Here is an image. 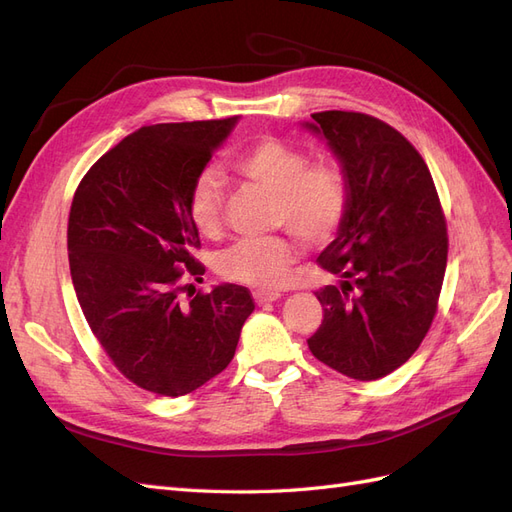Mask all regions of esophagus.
Listing matches in <instances>:
<instances>
[{"mask_svg": "<svg viewBox=\"0 0 512 512\" xmlns=\"http://www.w3.org/2000/svg\"><path fill=\"white\" fill-rule=\"evenodd\" d=\"M280 297H282V294L275 292V290H254V301H256L258 305L273 303V301H277Z\"/></svg>", "mask_w": 512, "mask_h": 512, "instance_id": "obj_1", "label": "esophagus"}]
</instances>
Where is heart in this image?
Wrapping results in <instances>:
<instances>
[{
    "label": "heart",
    "instance_id": "1",
    "mask_svg": "<svg viewBox=\"0 0 512 512\" xmlns=\"http://www.w3.org/2000/svg\"><path fill=\"white\" fill-rule=\"evenodd\" d=\"M245 179L277 196V224L305 243L329 241L348 211V183L333 164L312 166L307 153L280 138H260L232 160ZM224 179L207 170L194 181L190 218L200 235H215L222 226ZM294 262V247L284 237L241 239L220 258L226 280L258 288H277L286 282Z\"/></svg>",
    "mask_w": 512,
    "mask_h": 512
}]
</instances>
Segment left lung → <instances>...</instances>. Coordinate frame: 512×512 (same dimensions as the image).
<instances>
[{
    "label": "left lung",
    "instance_id": "1",
    "mask_svg": "<svg viewBox=\"0 0 512 512\" xmlns=\"http://www.w3.org/2000/svg\"><path fill=\"white\" fill-rule=\"evenodd\" d=\"M301 128L327 141L348 183V211L318 256L337 284L322 288L318 361L354 380H378L421 346L446 271V222L425 160L389 123L324 111Z\"/></svg>",
    "mask_w": 512,
    "mask_h": 512
}]
</instances>
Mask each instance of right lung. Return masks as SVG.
Instances as JSON below:
<instances>
[{
  "label": "right lung",
  "instance_id": "1",
  "mask_svg": "<svg viewBox=\"0 0 512 512\" xmlns=\"http://www.w3.org/2000/svg\"><path fill=\"white\" fill-rule=\"evenodd\" d=\"M239 117L158 123L126 136L89 168L74 194L68 258L89 329L123 376L179 397L228 367L250 290L220 284L181 301V277L205 273L190 194Z\"/></svg>",
  "mask_w": 512,
  "mask_h": 512
}]
</instances>
